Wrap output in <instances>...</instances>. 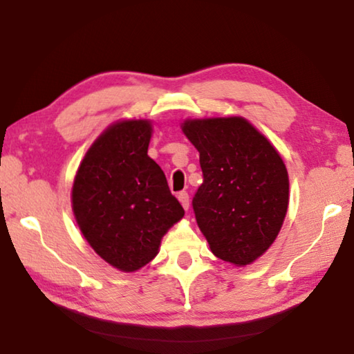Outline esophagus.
Returning <instances> with one entry per match:
<instances>
[{
	"instance_id": "34e87169",
	"label": "esophagus",
	"mask_w": 354,
	"mask_h": 354,
	"mask_svg": "<svg viewBox=\"0 0 354 354\" xmlns=\"http://www.w3.org/2000/svg\"><path fill=\"white\" fill-rule=\"evenodd\" d=\"M178 200H179V203H181L185 211H187V209H189V194H187V192H184V190L179 192Z\"/></svg>"
}]
</instances>
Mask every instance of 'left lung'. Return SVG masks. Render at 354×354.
Masks as SVG:
<instances>
[{
	"mask_svg": "<svg viewBox=\"0 0 354 354\" xmlns=\"http://www.w3.org/2000/svg\"><path fill=\"white\" fill-rule=\"evenodd\" d=\"M203 184L192 206L212 253L247 266L277 239L289 205V176L277 149L242 117L187 120Z\"/></svg>",
	"mask_w": 354,
	"mask_h": 354,
	"instance_id": "1",
	"label": "left lung"
}]
</instances>
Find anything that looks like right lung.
Segmentation results:
<instances>
[{
    "label": "right lung",
    "mask_w": 354,
    "mask_h": 354,
    "mask_svg": "<svg viewBox=\"0 0 354 354\" xmlns=\"http://www.w3.org/2000/svg\"><path fill=\"white\" fill-rule=\"evenodd\" d=\"M149 139L147 120L112 124L84 156L71 192L84 237L123 272L147 266L160 239L184 215L162 169L147 154Z\"/></svg>",
    "instance_id": "add662e5"
}]
</instances>
